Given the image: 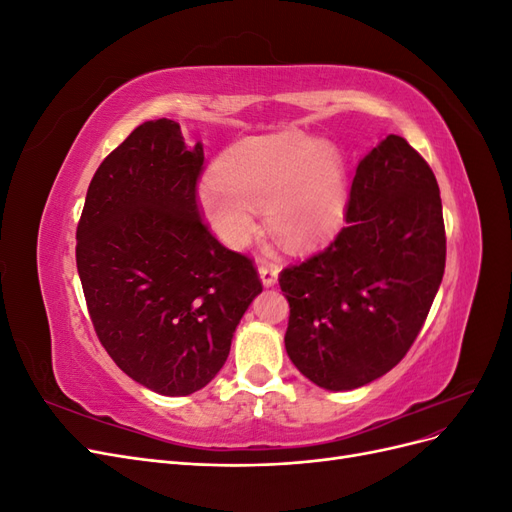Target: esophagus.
Instances as JSON below:
<instances>
[{
    "mask_svg": "<svg viewBox=\"0 0 512 512\" xmlns=\"http://www.w3.org/2000/svg\"><path fill=\"white\" fill-rule=\"evenodd\" d=\"M258 275H260L262 286L269 288V286L277 284V275H280V269H277L275 265H271V262H265V265L258 267Z\"/></svg>",
    "mask_w": 512,
    "mask_h": 512,
    "instance_id": "obj_1",
    "label": "esophagus"
}]
</instances>
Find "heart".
I'll list each match as a JSON object with an SVG mask.
<instances>
[{
  "label": "heart",
  "instance_id": "obj_1",
  "mask_svg": "<svg viewBox=\"0 0 512 512\" xmlns=\"http://www.w3.org/2000/svg\"><path fill=\"white\" fill-rule=\"evenodd\" d=\"M196 205L228 247L256 232V209H267L273 237L294 252H312L344 226L348 168L339 149L301 130L247 138L215 164Z\"/></svg>",
  "mask_w": 512,
  "mask_h": 512
}]
</instances>
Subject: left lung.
Here are the masks:
<instances>
[{"instance_id": "left-lung-1", "label": "left lung", "mask_w": 512, "mask_h": 512, "mask_svg": "<svg viewBox=\"0 0 512 512\" xmlns=\"http://www.w3.org/2000/svg\"><path fill=\"white\" fill-rule=\"evenodd\" d=\"M444 262L436 175L406 138L389 134L356 166L346 228L280 275L294 367L327 391L384 376L421 331Z\"/></svg>"}]
</instances>
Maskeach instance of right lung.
I'll use <instances>...</instances> for the list:
<instances>
[{"instance_id": "add662e5", "label": "right lung", "mask_w": 512, "mask_h": 512, "mask_svg": "<svg viewBox=\"0 0 512 512\" xmlns=\"http://www.w3.org/2000/svg\"><path fill=\"white\" fill-rule=\"evenodd\" d=\"M203 162V143L185 145L177 121H145L96 170L76 228V269L102 346L123 374L166 397L218 376L262 292L252 260L200 220Z\"/></svg>"}]
</instances>
